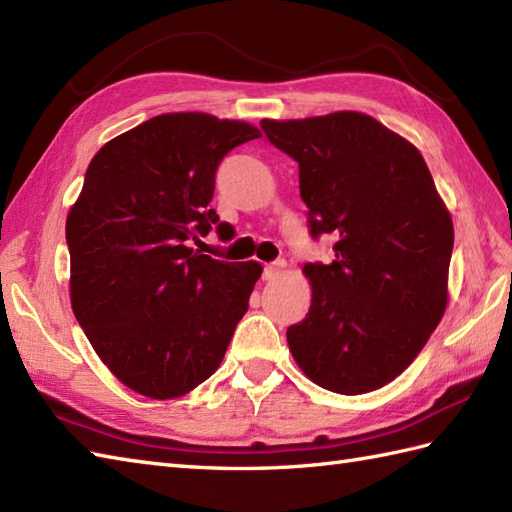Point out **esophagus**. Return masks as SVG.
Wrapping results in <instances>:
<instances>
[{
  "label": "esophagus",
  "instance_id": "34e87169",
  "mask_svg": "<svg viewBox=\"0 0 512 512\" xmlns=\"http://www.w3.org/2000/svg\"><path fill=\"white\" fill-rule=\"evenodd\" d=\"M286 268V262L284 259H277V262H270V264H266L264 266V279L266 281H270V279H275V277H279L281 275V270Z\"/></svg>",
  "mask_w": 512,
  "mask_h": 512
}]
</instances>
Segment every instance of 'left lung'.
<instances>
[{
  "label": "left lung",
  "mask_w": 512,
  "mask_h": 512,
  "mask_svg": "<svg viewBox=\"0 0 512 512\" xmlns=\"http://www.w3.org/2000/svg\"><path fill=\"white\" fill-rule=\"evenodd\" d=\"M299 165L312 239L332 264H306L312 303L286 336L319 387L356 396L405 372L447 308L453 222L420 151L358 112L262 121Z\"/></svg>",
  "instance_id": "8db88e82"
}]
</instances>
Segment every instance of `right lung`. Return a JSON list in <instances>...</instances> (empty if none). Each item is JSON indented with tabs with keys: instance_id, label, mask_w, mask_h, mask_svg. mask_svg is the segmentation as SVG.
<instances>
[{
	"instance_id": "add662e5",
	"label": "right lung",
	"mask_w": 512,
	"mask_h": 512,
	"mask_svg": "<svg viewBox=\"0 0 512 512\" xmlns=\"http://www.w3.org/2000/svg\"><path fill=\"white\" fill-rule=\"evenodd\" d=\"M259 138L200 112L154 116L101 147L68 213L70 297L96 354L147 398L184 396L226 354L262 275L193 248L213 226L215 171Z\"/></svg>"
}]
</instances>
